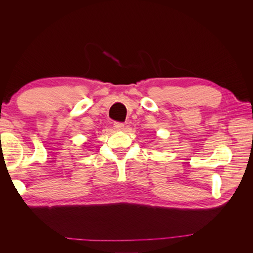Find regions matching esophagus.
<instances>
[{"instance_id": "esophagus-1", "label": "esophagus", "mask_w": 253, "mask_h": 253, "mask_svg": "<svg viewBox=\"0 0 253 253\" xmlns=\"http://www.w3.org/2000/svg\"><path fill=\"white\" fill-rule=\"evenodd\" d=\"M113 126H114V128H115V129H116V131H121V129L124 128L125 125L122 124V122H114Z\"/></svg>"}]
</instances>
